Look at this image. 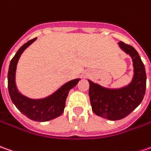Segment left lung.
Masks as SVG:
<instances>
[{
    "label": "left lung",
    "instance_id": "8db88e82",
    "mask_svg": "<svg viewBox=\"0 0 151 151\" xmlns=\"http://www.w3.org/2000/svg\"><path fill=\"white\" fill-rule=\"evenodd\" d=\"M118 45L132 59L134 75L131 81L120 88H107L88 80L92 111L98 116L110 120H120L130 115L141 103L146 88L145 69L138 52L122 41Z\"/></svg>",
    "mask_w": 151,
    "mask_h": 151
}]
</instances>
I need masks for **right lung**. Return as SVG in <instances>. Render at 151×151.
I'll return each mask as SVG.
<instances>
[{
	"label": "right lung",
	"instance_id": "1",
	"mask_svg": "<svg viewBox=\"0 0 151 151\" xmlns=\"http://www.w3.org/2000/svg\"><path fill=\"white\" fill-rule=\"evenodd\" d=\"M35 40L36 38L24 44L18 50L15 56L11 60L7 76L8 91L13 104L23 115L32 120L44 122L53 120L63 113L69 91L77 85L81 79H74L65 83L54 93L44 98L31 99L22 95L17 89L16 83L17 63L24 50Z\"/></svg>",
	"mask_w": 151,
	"mask_h": 151
}]
</instances>
